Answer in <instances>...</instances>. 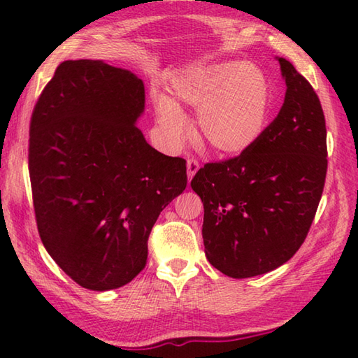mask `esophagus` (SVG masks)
<instances>
[{
	"instance_id": "esophagus-1",
	"label": "esophagus",
	"mask_w": 358,
	"mask_h": 358,
	"mask_svg": "<svg viewBox=\"0 0 358 358\" xmlns=\"http://www.w3.org/2000/svg\"><path fill=\"white\" fill-rule=\"evenodd\" d=\"M199 169H200V163L194 158H189L187 159V178H189V181L194 178V175L196 173V171H199Z\"/></svg>"
}]
</instances>
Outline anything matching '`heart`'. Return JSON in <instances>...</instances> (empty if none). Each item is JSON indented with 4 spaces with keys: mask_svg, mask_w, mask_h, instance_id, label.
I'll list each match as a JSON object with an SVG mask.
<instances>
[{
    "mask_svg": "<svg viewBox=\"0 0 358 358\" xmlns=\"http://www.w3.org/2000/svg\"><path fill=\"white\" fill-rule=\"evenodd\" d=\"M172 98L154 96L155 117L173 146L185 141L189 120L183 109L196 110V132L217 154H245L268 123L271 90L266 75L252 64L235 62L195 64L171 81Z\"/></svg>",
    "mask_w": 358,
    "mask_h": 358,
    "instance_id": "heart-1",
    "label": "heart"
}]
</instances>
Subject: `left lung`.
Segmentation results:
<instances>
[{
  "mask_svg": "<svg viewBox=\"0 0 358 358\" xmlns=\"http://www.w3.org/2000/svg\"><path fill=\"white\" fill-rule=\"evenodd\" d=\"M285 103L252 148L206 163L191 186L204 206L209 263L248 278L277 269L300 249L320 203L326 171V123L309 81L278 58Z\"/></svg>",
  "mask_w": 358,
  "mask_h": 358,
  "instance_id": "obj_1",
  "label": "left lung"
}]
</instances>
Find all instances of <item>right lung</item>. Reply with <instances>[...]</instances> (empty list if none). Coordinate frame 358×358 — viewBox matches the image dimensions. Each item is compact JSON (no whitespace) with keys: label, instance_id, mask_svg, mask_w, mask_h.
<instances>
[{"label":"right lung","instance_id":"right-lung-1","mask_svg":"<svg viewBox=\"0 0 358 358\" xmlns=\"http://www.w3.org/2000/svg\"><path fill=\"white\" fill-rule=\"evenodd\" d=\"M143 81L100 59L64 62L30 118L29 173L43 245L90 291L144 269L157 218L186 189V159L148 144Z\"/></svg>","mask_w":358,"mask_h":358}]
</instances>
